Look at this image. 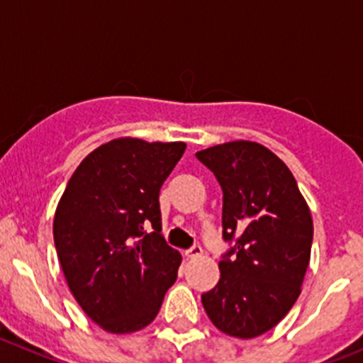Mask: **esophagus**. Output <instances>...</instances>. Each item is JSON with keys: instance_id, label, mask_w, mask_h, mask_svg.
I'll list each match as a JSON object with an SVG mask.
<instances>
[{"instance_id": "1", "label": "esophagus", "mask_w": 363, "mask_h": 363, "mask_svg": "<svg viewBox=\"0 0 363 363\" xmlns=\"http://www.w3.org/2000/svg\"><path fill=\"white\" fill-rule=\"evenodd\" d=\"M201 254H202V247L199 245V243H195V245L189 247V249L186 250V256H188V258H197V256H201Z\"/></svg>"}]
</instances>
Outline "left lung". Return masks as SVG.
Listing matches in <instances>:
<instances>
[{
    "instance_id": "8db88e82",
    "label": "left lung",
    "mask_w": 363,
    "mask_h": 363,
    "mask_svg": "<svg viewBox=\"0 0 363 363\" xmlns=\"http://www.w3.org/2000/svg\"><path fill=\"white\" fill-rule=\"evenodd\" d=\"M195 155L222 188V238L233 243L202 304L223 333L259 337L301 294L313 240L310 209L289 166L263 145L233 141Z\"/></svg>"
}]
</instances>
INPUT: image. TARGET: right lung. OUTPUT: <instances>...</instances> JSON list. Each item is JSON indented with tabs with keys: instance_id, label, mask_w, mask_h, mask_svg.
<instances>
[{
	"instance_id": "obj_1",
	"label": "right lung",
	"mask_w": 363,
	"mask_h": 363,
	"mask_svg": "<svg viewBox=\"0 0 363 363\" xmlns=\"http://www.w3.org/2000/svg\"><path fill=\"white\" fill-rule=\"evenodd\" d=\"M184 150L109 141L80 162L57 206L53 240L67 286L109 333L148 326L177 279L182 258L161 235L159 189Z\"/></svg>"
}]
</instances>
